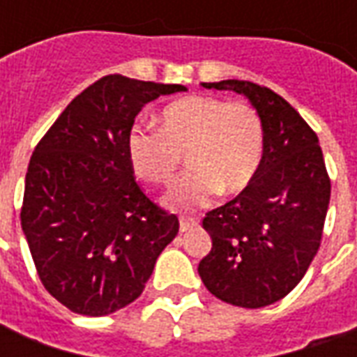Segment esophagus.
Returning a JSON list of instances; mask_svg holds the SVG:
<instances>
[{
    "label": "esophagus",
    "mask_w": 357,
    "mask_h": 357,
    "mask_svg": "<svg viewBox=\"0 0 357 357\" xmlns=\"http://www.w3.org/2000/svg\"><path fill=\"white\" fill-rule=\"evenodd\" d=\"M197 225H199V220H195V218H179V231L181 233L189 231Z\"/></svg>",
    "instance_id": "1"
}]
</instances>
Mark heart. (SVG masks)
I'll use <instances>...</instances> for the list:
<instances>
[{
	"mask_svg": "<svg viewBox=\"0 0 357 357\" xmlns=\"http://www.w3.org/2000/svg\"><path fill=\"white\" fill-rule=\"evenodd\" d=\"M264 143L262 118L248 102L189 95L160 112L158 128H132L128 155L135 174L156 185L174 181L185 155L191 170L164 202L187 212L206 206L218 193L247 191L262 166Z\"/></svg>",
	"mask_w": 357,
	"mask_h": 357,
	"instance_id": "b5f03b06",
	"label": "heart"
}]
</instances>
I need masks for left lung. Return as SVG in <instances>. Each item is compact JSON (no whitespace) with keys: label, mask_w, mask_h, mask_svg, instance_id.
Listing matches in <instances>:
<instances>
[{"label":"left lung","mask_w":357,"mask_h":357,"mask_svg":"<svg viewBox=\"0 0 357 357\" xmlns=\"http://www.w3.org/2000/svg\"><path fill=\"white\" fill-rule=\"evenodd\" d=\"M202 86L245 95L262 118L266 143L252 185L202 220L212 250L199 264V275L227 304L269 306L300 283L321 245L331 179L319 139L269 88L245 80Z\"/></svg>","instance_id":"1"}]
</instances>
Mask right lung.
<instances>
[{
	"mask_svg": "<svg viewBox=\"0 0 357 357\" xmlns=\"http://www.w3.org/2000/svg\"><path fill=\"white\" fill-rule=\"evenodd\" d=\"M185 89L102 76L34 149L20 224L45 291L74 314L99 317L132 304L178 235V218L133 178L128 135L147 102Z\"/></svg>",
	"mask_w": 357,
	"mask_h": 357,
	"instance_id": "obj_1",
	"label": "right lung"
}]
</instances>
